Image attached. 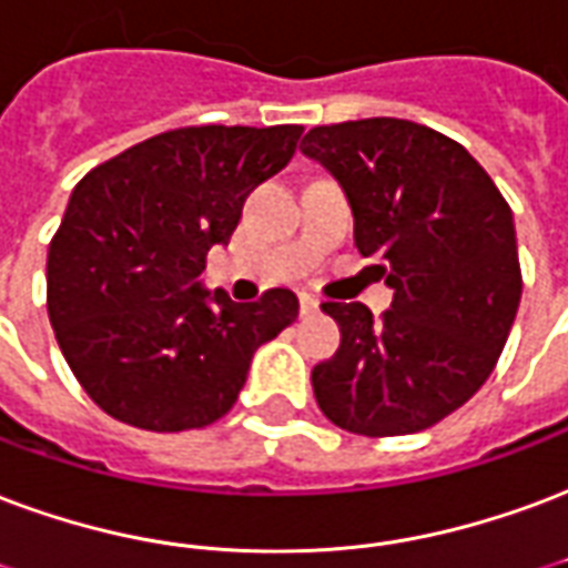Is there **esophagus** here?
I'll use <instances>...</instances> for the list:
<instances>
[{
    "instance_id": "esophagus-1",
    "label": "esophagus",
    "mask_w": 568,
    "mask_h": 568,
    "mask_svg": "<svg viewBox=\"0 0 568 568\" xmlns=\"http://www.w3.org/2000/svg\"><path fill=\"white\" fill-rule=\"evenodd\" d=\"M318 313V301L313 295H301V316H316Z\"/></svg>"
}]
</instances>
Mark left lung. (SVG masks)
Segmentation results:
<instances>
[{
  "instance_id": "obj_1",
  "label": "left lung",
  "mask_w": 568,
  "mask_h": 568,
  "mask_svg": "<svg viewBox=\"0 0 568 568\" xmlns=\"http://www.w3.org/2000/svg\"><path fill=\"white\" fill-rule=\"evenodd\" d=\"M301 153L337 180L361 255H379L390 310L322 304L339 348L313 369L318 409L361 436L418 434L487 382L520 304L515 220L464 146L373 116L316 125Z\"/></svg>"
}]
</instances>
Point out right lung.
<instances>
[{
    "mask_svg": "<svg viewBox=\"0 0 568 568\" xmlns=\"http://www.w3.org/2000/svg\"><path fill=\"white\" fill-rule=\"evenodd\" d=\"M301 132L174 129L74 186L50 241L48 313L71 373L111 418L155 434L207 427L234 406L255 348L297 318L288 288L234 304L199 276Z\"/></svg>",
    "mask_w": 568,
    "mask_h": 568,
    "instance_id": "add662e5",
    "label": "right lung"
}]
</instances>
